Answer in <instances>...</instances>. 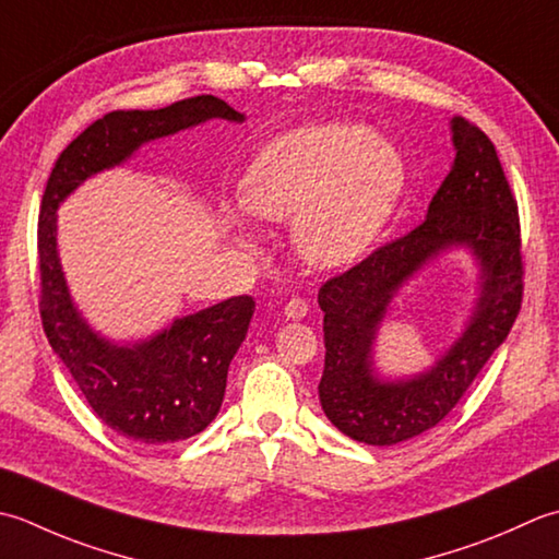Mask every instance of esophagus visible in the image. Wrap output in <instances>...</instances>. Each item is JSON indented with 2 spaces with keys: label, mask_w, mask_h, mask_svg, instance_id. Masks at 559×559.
<instances>
[{
  "label": "esophagus",
  "mask_w": 559,
  "mask_h": 559,
  "mask_svg": "<svg viewBox=\"0 0 559 559\" xmlns=\"http://www.w3.org/2000/svg\"><path fill=\"white\" fill-rule=\"evenodd\" d=\"M306 313H309V304L304 299H292L284 306V318H287V321H301Z\"/></svg>",
  "instance_id": "esophagus-1"
}]
</instances>
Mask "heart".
Segmentation results:
<instances>
[{
    "label": "heart",
    "instance_id": "heart-1",
    "mask_svg": "<svg viewBox=\"0 0 559 559\" xmlns=\"http://www.w3.org/2000/svg\"><path fill=\"white\" fill-rule=\"evenodd\" d=\"M407 186L395 146L359 122L299 124L270 140L250 162L243 195L224 202V219L243 231L248 214L289 222L304 260L345 267L391 224Z\"/></svg>",
    "mask_w": 559,
    "mask_h": 559
}]
</instances>
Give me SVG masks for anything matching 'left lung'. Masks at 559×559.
<instances>
[{"mask_svg": "<svg viewBox=\"0 0 559 559\" xmlns=\"http://www.w3.org/2000/svg\"><path fill=\"white\" fill-rule=\"evenodd\" d=\"M449 128L455 158L425 222L318 292L325 313L318 397L330 423L369 447H393L439 425L521 309L519 212L497 150L468 120L451 118ZM453 249L476 265V299L460 337L423 372L385 377L374 367L380 325L406 284Z\"/></svg>", "mask_w": 559, "mask_h": 559, "instance_id": "obj_1", "label": "left lung"}]
</instances>
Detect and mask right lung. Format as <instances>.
<instances>
[{
    "mask_svg": "<svg viewBox=\"0 0 559 559\" xmlns=\"http://www.w3.org/2000/svg\"><path fill=\"white\" fill-rule=\"evenodd\" d=\"M210 120L243 122L246 116L216 96L108 112L60 154L43 195L38 258L45 335L100 423L140 443H174L207 429L222 407L226 373L243 345L255 301L231 296L174 318L146 337L110 340L74 304L57 248V210L88 178L124 166L144 144Z\"/></svg>",
    "mask_w": 559,
    "mask_h": 559,
    "instance_id": "1",
    "label": "right lung"
}]
</instances>
